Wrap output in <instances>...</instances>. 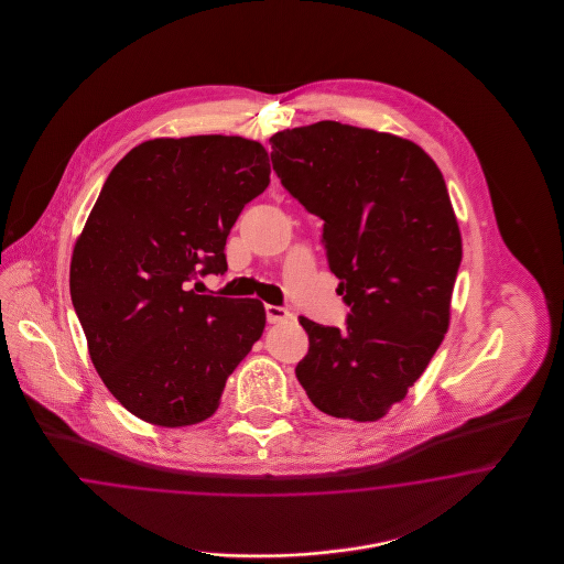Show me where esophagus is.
Here are the masks:
<instances>
[{
    "instance_id": "1",
    "label": "esophagus",
    "mask_w": 564,
    "mask_h": 564,
    "mask_svg": "<svg viewBox=\"0 0 564 564\" xmlns=\"http://www.w3.org/2000/svg\"><path fill=\"white\" fill-rule=\"evenodd\" d=\"M290 317H292V313H290L288 308H283V306H272V304H267V322L283 323L288 322Z\"/></svg>"
}]
</instances>
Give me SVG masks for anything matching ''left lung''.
I'll return each instance as SVG.
<instances>
[{"mask_svg":"<svg viewBox=\"0 0 564 564\" xmlns=\"http://www.w3.org/2000/svg\"><path fill=\"white\" fill-rule=\"evenodd\" d=\"M283 188L323 219L345 327L300 317L295 376L323 414L378 421L425 372L448 329L463 247L446 182L412 141L334 120L270 137Z\"/></svg>","mask_w":564,"mask_h":564,"instance_id":"obj_1","label":"left lung"}]
</instances>
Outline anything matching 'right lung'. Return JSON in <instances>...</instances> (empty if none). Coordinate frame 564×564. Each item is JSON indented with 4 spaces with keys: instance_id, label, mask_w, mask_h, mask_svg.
Returning a JSON list of instances; mask_svg holds the SVG:
<instances>
[{
    "instance_id": "right-lung-1",
    "label": "right lung",
    "mask_w": 564,
    "mask_h": 564,
    "mask_svg": "<svg viewBox=\"0 0 564 564\" xmlns=\"http://www.w3.org/2000/svg\"><path fill=\"white\" fill-rule=\"evenodd\" d=\"M269 184L267 150L226 134L152 139L111 169L74 247L69 292L97 372L137 419H209L262 336L260 300L189 283L228 270L230 228Z\"/></svg>"
}]
</instances>
